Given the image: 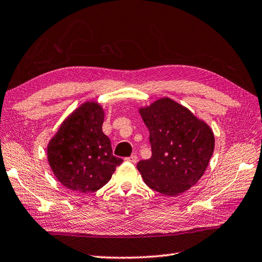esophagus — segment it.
Masks as SVG:
<instances>
[{
  "label": "esophagus",
  "instance_id": "34e87169",
  "mask_svg": "<svg viewBox=\"0 0 262 262\" xmlns=\"http://www.w3.org/2000/svg\"><path fill=\"white\" fill-rule=\"evenodd\" d=\"M126 161H127V162H130V163L136 164V163L138 162V157H137V155H132V156L127 157V158H126Z\"/></svg>",
  "mask_w": 262,
  "mask_h": 262
}]
</instances>
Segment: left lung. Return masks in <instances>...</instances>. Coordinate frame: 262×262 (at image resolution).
I'll list each match as a JSON object with an SVG mask.
<instances>
[{"label":"left lung","instance_id":"obj_1","mask_svg":"<svg viewBox=\"0 0 262 262\" xmlns=\"http://www.w3.org/2000/svg\"><path fill=\"white\" fill-rule=\"evenodd\" d=\"M150 133L151 157L137 168L149 188L179 195L205 174L215 148V136L205 121L168 97L139 108Z\"/></svg>","mask_w":262,"mask_h":262}]
</instances>
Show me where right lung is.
I'll use <instances>...</instances> for the list:
<instances>
[{"mask_svg": "<svg viewBox=\"0 0 262 262\" xmlns=\"http://www.w3.org/2000/svg\"><path fill=\"white\" fill-rule=\"evenodd\" d=\"M104 110L87 100L74 110L47 145V161L58 182L80 193L99 190L108 182L122 159L113 156L104 135Z\"/></svg>", "mask_w": 262, "mask_h": 262, "instance_id": "obj_1", "label": "right lung"}]
</instances>
